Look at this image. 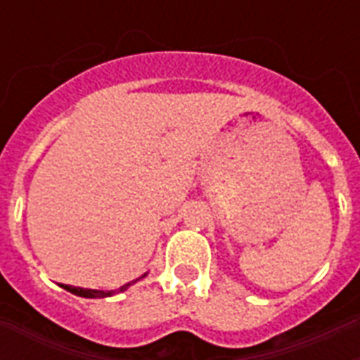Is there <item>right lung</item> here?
Masks as SVG:
<instances>
[{
	"label": "right lung",
	"mask_w": 360,
	"mask_h": 360,
	"mask_svg": "<svg viewBox=\"0 0 360 360\" xmlns=\"http://www.w3.org/2000/svg\"><path fill=\"white\" fill-rule=\"evenodd\" d=\"M147 273L146 274H141L140 278H136L132 280V282H129V284H124L121 285L120 290H112V291H103V290H89V288H75V285H67V284H61V288L67 291H70V293H75V295L78 297H86V299H103V297H112L115 295V293H121V291H127L132 284H136L138 280L141 278H146Z\"/></svg>",
	"instance_id": "1"
}]
</instances>
